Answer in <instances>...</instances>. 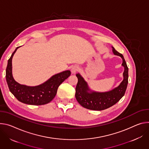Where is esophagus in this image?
Segmentation results:
<instances>
[{
	"instance_id": "34e87169",
	"label": "esophagus",
	"mask_w": 149,
	"mask_h": 149,
	"mask_svg": "<svg viewBox=\"0 0 149 149\" xmlns=\"http://www.w3.org/2000/svg\"><path fill=\"white\" fill-rule=\"evenodd\" d=\"M78 70H79V67H78V66H77V65L73 66V67L71 69V72L73 74H76Z\"/></svg>"
}]
</instances>
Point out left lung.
I'll return each mask as SVG.
<instances>
[{
	"mask_svg": "<svg viewBox=\"0 0 149 149\" xmlns=\"http://www.w3.org/2000/svg\"><path fill=\"white\" fill-rule=\"evenodd\" d=\"M113 54L118 56L123 59L122 65L124 68L123 80L114 89L104 92L92 91L84 78L79 73L76 74L78 79L76 87V99L83 107L94 111H102L107 109L117 103L124 95L128 84V68L124 56L112 47Z\"/></svg>",
	"mask_w": 149,
	"mask_h": 149,
	"instance_id": "left-lung-1",
	"label": "left lung"
}]
</instances>
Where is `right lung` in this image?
<instances>
[{"mask_svg":"<svg viewBox=\"0 0 149 149\" xmlns=\"http://www.w3.org/2000/svg\"><path fill=\"white\" fill-rule=\"evenodd\" d=\"M20 47H16L8 60L6 70V79L10 92L17 100L28 105H42L51 102L55 97L58 86L71 74L65 70L53 75L44 83L36 86L21 85L16 81L12 75V58Z\"/></svg>","mask_w":149,"mask_h":149,"instance_id":"obj_1","label":"right lung"}]
</instances>
